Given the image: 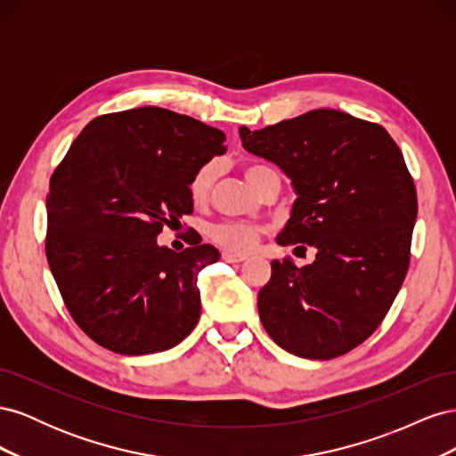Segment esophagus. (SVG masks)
Here are the masks:
<instances>
[{"label": "esophagus", "mask_w": 456, "mask_h": 456, "mask_svg": "<svg viewBox=\"0 0 456 456\" xmlns=\"http://www.w3.org/2000/svg\"><path fill=\"white\" fill-rule=\"evenodd\" d=\"M223 258L226 262H243L247 256L245 255H240V253H233V251H224L223 253Z\"/></svg>", "instance_id": "esophagus-1"}]
</instances>
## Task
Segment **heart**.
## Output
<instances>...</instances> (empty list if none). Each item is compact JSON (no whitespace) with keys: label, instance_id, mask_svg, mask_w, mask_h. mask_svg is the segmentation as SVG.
<instances>
[{"label":"heart","instance_id":"obj_1","mask_svg":"<svg viewBox=\"0 0 456 456\" xmlns=\"http://www.w3.org/2000/svg\"><path fill=\"white\" fill-rule=\"evenodd\" d=\"M268 167H265V165H260V163H249L243 167V175L247 178V183H249L253 188H256L260 175ZM216 173H218L216 163L211 161V163H205L203 167H200L194 173V176H191L188 190H190L191 200H194L196 203H201L209 198ZM211 233H213V240L216 243L226 247V249H230V251H249L258 241L260 230L253 224H245V223H224V224H216L211 230Z\"/></svg>","mask_w":456,"mask_h":456}]
</instances>
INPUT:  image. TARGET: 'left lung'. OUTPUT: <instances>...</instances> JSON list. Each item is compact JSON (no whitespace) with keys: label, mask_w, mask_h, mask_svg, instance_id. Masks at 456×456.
<instances>
[{"label":"left lung","mask_w":456,"mask_h":456,"mask_svg":"<svg viewBox=\"0 0 456 456\" xmlns=\"http://www.w3.org/2000/svg\"><path fill=\"white\" fill-rule=\"evenodd\" d=\"M243 148L287 175L297 194L278 245L314 247L315 260H272L258 314L273 342L330 360L375 333L409 268L417 191L384 127L320 108L260 131Z\"/></svg>","instance_id":"obj_1"}]
</instances>
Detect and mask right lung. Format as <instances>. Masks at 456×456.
Returning a JSON list of instances; mask_svg holds the SVG:
<instances>
[{"label": "right lung", "instance_id": "obj_1", "mask_svg": "<svg viewBox=\"0 0 456 456\" xmlns=\"http://www.w3.org/2000/svg\"><path fill=\"white\" fill-rule=\"evenodd\" d=\"M220 129L158 106L94 118L53 173L47 260L68 312L96 344L123 355L165 352L194 330L198 273L220 253L158 243L194 209L188 184L215 156Z\"/></svg>", "mask_w": 456, "mask_h": 456}]
</instances>
